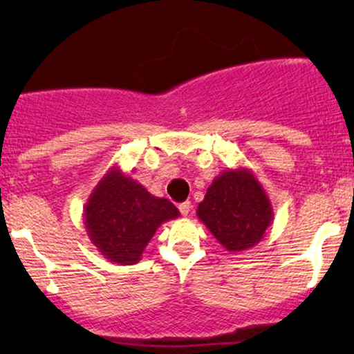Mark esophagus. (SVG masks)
<instances>
[{"instance_id": "esophagus-1", "label": "esophagus", "mask_w": 354, "mask_h": 354, "mask_svg": "<svg viewBox=\"0 0 354 354\" xmlns=\"http://www.w3.org/2000/svg\"><path fill=\"white\" fill-rule=\"evenodd\" d=\"M178 208H180V213L183 214V216H188L189 211H191V203L189 201H183L178 205Z\"/></svg>"}]
</instances>
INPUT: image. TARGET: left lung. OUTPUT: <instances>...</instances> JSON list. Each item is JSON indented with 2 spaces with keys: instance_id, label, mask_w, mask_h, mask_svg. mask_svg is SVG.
<instances>
[{
  "instance_id": "left-lung-1",
  "label": "left lung",
  "mask_w": 354,
  "mask_h": 354,
  "mask_svg": "<svg viewBox=\"0 0 354 354\" xmlns=\"http://www.w3.org/2000/svg\"><path fill=\"white\" fill-rule=\"evenodd\" d=\"M198 219L231 253L253 248L273 221V206L251 169L239 166L218 174L198 205Z\"/></svg>"
}]
</instances>
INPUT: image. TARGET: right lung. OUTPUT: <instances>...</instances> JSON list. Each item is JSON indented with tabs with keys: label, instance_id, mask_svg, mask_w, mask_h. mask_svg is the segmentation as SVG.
<instances>
[{
	"label": "right lung",
	"instance_id": "right-lung-1",
	"mask_svg": "<svg viewBox=\"0 0 354 354\" xmlns=\"http://www.w3.org/2000/svg\"><path fill=\"white\" fill-rule=\"evenodd\" d=\"M84 228L108 261L135 265L156 230L180 211L166 198L153 196L145 186L115 165L101 178L84 205Z\"/></svg>",
	"mask_w": 354,
	"mask_h": 354
}]
</instances>
